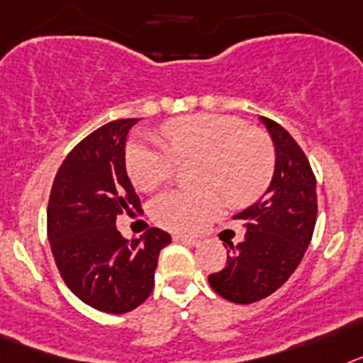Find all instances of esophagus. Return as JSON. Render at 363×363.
<instances>
[{
	"label": "esophagus",
	"mask_w": 363,
	"mask_h": 363,
	"mask_svg": "<svg viewBox=\"0 0 363 363\" xmlns=\"http://www.w3.org/2000/svg\"><path fill=\"white\" fill-rule=\"evenodd\" d=\"M173 239H175V241H179V242H186V245H190V247H197V245H199V239L197 238H194V235H181V234H177V235H173Z\"/></svg>",
	"instance_id": "34e87169"
}]
</instances>
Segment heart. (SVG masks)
<instances>
[{
    "instance_id": "1",
    "label": "heart",
    "mask_w": 363,
    "mask_h": 363,
    "mask_svg": "<svg viewBox=\"0 0 363 363\" xmlns=\"http://www.w3.org/2000/svg\"><path fill=\"white\" fill-rule=\"evenodd\" d=\"M166 147L131 140L125 169L138 190H153L169 179L179 162H203L201 194L166 190L153 197L150 216L157 225L177 232H195L220 213L225 199L234 206L256 203L269 190L276 172V153L264 135L252 131L238 116L191 115L173 118L162 128Z\"/></svg>"
}]
</instances>
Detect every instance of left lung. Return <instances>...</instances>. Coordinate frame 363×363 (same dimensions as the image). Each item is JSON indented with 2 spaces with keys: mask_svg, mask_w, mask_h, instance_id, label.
I'll return each instance as SVG.
<instances>
[{
  "mask_svg": "<svg viewBox=\"0 0 363 363\" xmlns=\"http://www.w3.org/2000/svg\"><path fill=\"white\" fill-rule=\"evenodd\" d=\"M276 146L269 190L235 219L245 239L228 241L226 267L208 276L210 286L234 303H254L276 292L301 263L318 216L316 177L307 155L285 128L261 116Z\"/></svg>",
  "mask_w": 363,
  "mask_h": 363,
  "instance_id": "1",
  "label": "left lung"
}]
</instances>
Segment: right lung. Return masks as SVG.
I'll use <instances>...</instances> for the list:
<instances>
[{
    "mask_svg": "<svg viewBox=\"0 0 363 363\" xmlns=\"http://www.w3.org/2000/svg\"><path fill=\"white\" fill-rule=\"evenodd\" d=\"M138 118L107 122L60 166L47 206V235L65 285L89 307L124 314L153 291L159 254L172 235L150 228L125 239L116 216L140 212V199L125 173V138Z\"/></svg>",
    "mask_w": 363,
    "mask_h": 363,
    "instance_id": "obj_1",
    "label": "right lung"
}]
</instances>
